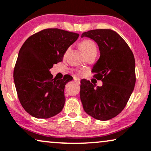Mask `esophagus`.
Here are the masks:
<instances>
[{
	"label": "esophagus",
	"mask_w": 151,
	"mask_h": 151,
	"mask_svg": "<svg viewBox=\"0 0 151 151\" xmlns=\"http://www.w3.org/2000/svg\"><path fill=\"white\" fill-rule=\"evenodd\" d=\"M74 81H75L76 83H80V79H79V78L74 77Z\"/></svg>",
	"instance_id": "esophagus-1"
}]
</instances>
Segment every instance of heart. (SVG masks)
<instances>
[{"mask_svg": "<svg viewBox=\"0 0 151 151\" xmlns=\"http://www.w3.org/2000/svg\"><path fill=\"white\" fill-rule=\"evenodd\" d=\"M80 46L85 55L90 53V52L96 51L97 48H96V45L95 42H93L91 40H84L80 43Z\"/></svg>", "mask_w": 151, "mask_h": 151, "instance_id": "heart-1", "label": "heart"}]
</instances>
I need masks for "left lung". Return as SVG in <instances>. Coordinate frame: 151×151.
<instances>
[{
  "label": "left lung",
  "instance_id": "left-lung-1",
  "mask_svg": "<svg viewBox=\"0 0 151 151\" xmlns=\"http://www.w3.org/2000/svg\"><path fill=\"white\" fill-rule=\"evenodd\" d=\"M99 46L100 58L91 72L103 81L95 88L90 81H81L80 99L84 111L99 120L115 117L122 111L136 83L135 60L127 43L115 31L95 29L83 32Z\"/></svg>",
  "mask_w": 151,
  "mask_h": 151
}]
</instances>
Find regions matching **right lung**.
<instances>
[{
  "mask_svg": "<svg viewBox=\"0 0 151 151\" xmlns=\"http://www.w3.org/2000/svg\"><path fill=\"white\" fill-rule=\"evenodd\" d=\"M79 34L59 29H46L29 37L18 54L14 82L22 106L36 118L47 119L60 113L65 103V86L73 79L51 77L50 70L63 60Z\"/></svg>",
  "mask_w": 151,
  "mask_h": 151,
  "instance_id": "1",
  "label": "right lung"
}]
</instances>
